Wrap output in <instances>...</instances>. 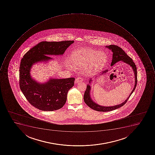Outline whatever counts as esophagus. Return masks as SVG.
<instances>
[{
	"label": "esophagus",
	"mask_w": 155,
	"mask_h": 155,
	"mask_svg": "<svg viewBox=\"0 0 155 155\" xmlns=\"http://www.w3.org/2000/svg\"><path fill=\"white\" fill-rule=\"evenodd\" d=\"M83 80V78H82V77H78V78H76V80H75V83H78L79 82L82 81Z\"/></svg>",
	"instance_id": "obj_1"
}]
</instances>
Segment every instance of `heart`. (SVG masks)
I'll list each match as a JSON object with an SVG mask.
<instances>
[{
    "instance_id": "1",
    "label": "heart",
    "mask_w": 155,
    "mask_h": 155,
    "mask_svg": "<svg viewBox=\"0 0 155 155\" xmlns=\"http://www.w3.org/2000/svg\"><path fill=\"white\" fill-rule=\"evenodd\" d=\"M69 60L71 64L75 67L84 68L89 65L87 72L90 73L104 67L107 61V56L104 52L84 48L74 51Z\"/></svg>"
}]
</instances>
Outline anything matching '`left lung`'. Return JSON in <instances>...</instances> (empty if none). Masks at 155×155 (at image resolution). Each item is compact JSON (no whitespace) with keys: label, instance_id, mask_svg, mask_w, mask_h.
Returning a JSON list of instances; mask_svg holds the SVG:
<instances>
[{"label":"left lung","instance_id":"1","mask_svg":"<svg viewBox=\"0 0 155 155\" xmlns=\"http://www.w3.org/2000/svg\"><path fill=\"white\" fill-rule=\"evenodd\" d=\"M107 48H109L110 49L112 50L113 52L112 55V62L111 63V66L114 65L115 63L118 61H122L124 62H126L127 64L130 65L133 69V71L134 72L135 77V86L134 89L131 93L128 96V98L125 100L124 102L122 103V104L120 105H116L112 107H104L101 106L100 105L96 104L95 103L93 102V100H91L90 97V91L91 87L90 85H87V88L86 89L85 91L84 94V101L86 105L89 106V107L95 110L96 111H102V112H106V111H111L116 109H118L121 107L123 106L124 104H126L127 101L129 99V97L131 96L132 94L133 93V91L135 90L137 84V67L135 64L133 62V60L129 57L128 55H127V53H125L121 48L119 46L116 45H110L109 46H106ZM107 70H106L105 71H103L102 74L107 72ZM91 79L90 80V83L91 81Z\"/></svg>","mask_w":155,"mask_h":155}]
</instances>
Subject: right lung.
Listing matches in <instances>:
<instances>
[{"instance_id": "1", "label": "right lung", "mask_w": 155, "mask_h": 155, "mask_svg": "<svg viewBox=\"0 0 155 155\" xmlns=\"http://www.w3.org/2000/svg\"><path fill=\"white\" fill-rule=\"evenodd\" d=\"M74 41H41L24 55L19 68V86L28 102L43 111H54L64 106L68 91L74 85L75 78L50 79L40 84L32 79L30 69L37 61L52 59L48 55H62Z\"/></svg>"}]
</instances>
